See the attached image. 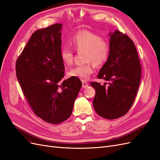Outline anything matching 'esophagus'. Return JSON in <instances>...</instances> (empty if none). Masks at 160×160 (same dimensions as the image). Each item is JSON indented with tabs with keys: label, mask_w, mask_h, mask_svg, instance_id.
<instances>
[{
	"label": "esophagus",
	"mask_w": 160,
	"mask_h": 160,
	"mask_svg": "<svg viewBox=\"0 0 160 160\" xmlns=\"http://www.w3.org/2000/svg\"><path fill=\"white\" fill-rule=\"evenodd\" d=\"M89 86V83L87 81H82V88H86Z\"/></svg>",
	"instance_id": "obj_1"
}]
</instances>
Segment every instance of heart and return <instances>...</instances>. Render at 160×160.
Wrapping results in <instances>:
<instances>
[{"mask_svg":"<svg viewBox=\"0 0 160 160\" xmlns=\"http://www.w3.org/2000/svg\"><path fill=\"white\" fill-rule=\"evenodd\" d=\"M70 43L77 52H85V62H87L71 69L68 73L70 78L88 79L93 73V64L97 67H101L107 62L111 54L110 43L89 30H81L75 33L71 38ZM60 57L66 66L71 65L73 62V52L67 46L62 48Z\"/></svg>","mask_w":160,"mask_h":160,"instance_id":"obj_1","label":"heart"}]
</instances>
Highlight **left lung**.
<instances>
[{
    "instance_id": "8db88e82",
    "label": "left lung",
    "mask_w": 160,
    "mask_h": 160,
    "mask_svg": "<svg viewBox=\"0 0 160 160\" xmlns=\"http://www.w3.org/2000/svg\"><path fill=\"white\" fill-rule=\"evenodd\" d=\"M111 54L98 74L108 81L101 85L91 82L96 94L92 101L96 112L113 120L128 112L134 103L141 80V64L134 43L118 30L110 33Z\"/></svg>"
}]
</instances>
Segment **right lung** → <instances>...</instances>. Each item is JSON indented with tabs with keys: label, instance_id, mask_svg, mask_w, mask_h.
Wrapping results in <instances>:
<instances>
[{
	"label": "right lung",
	"instance_id": "right-lung-1",
	"mask_svg": "<svg viewBox=\"0 0 160 160\" xmlns=\"http://www.w3.org/2000/svg\"><path fill=\"white\" fill-rule=\"evenodd\" d=\"M62 26L53 24L33 33L16 63V77L32 111L53 124L70 117L82 86L78 78L62 81Z\"/></svg>",
	"mask_w": 160,
	"mask_h": 160
}]
</instances>
